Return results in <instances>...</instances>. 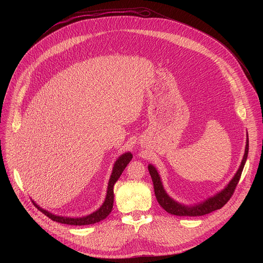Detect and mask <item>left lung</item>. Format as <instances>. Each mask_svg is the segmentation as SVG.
Here are the masks:
<instances>
[{
	"instance_id": "1",
	"label": "left lung",
	"mask_w": 263,
	"mask_h": 263,
	"mask_svg": "<svg viewBox=\"0 0 263 263\" xmlns=\"http://www.w3.org/2000/svg\"><path fill=\"white\" fill-rule=\"evenodd\" d=\"M248 153H249V139H247L246 151H245V155H243L241 164H240L237 173L235 174L234 178L230 181V183L228 184L226 189L222 190L220 193L216 194L214 197L207 199L203 203H200V204H197L194 206L181 205L180 203H177L172 198H170L163 189L160 177H159L156 168L153 165L149 164L147 168H148V173H149V175H151V178H152V181L154 184L155 197H156L159 205L166 212L174 214V215H178V216H201V215L208 214L214 210L220 209L222 206L227 204V202L231 199V197L233 196V194L235 192V189L239 182L245 163L248 158Z\"/></svg>"
}]
</instances>
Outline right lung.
Listing matches in <instances>:
<instances>
[{
    "label": "right lung",
    "mask_w": 263,
    "mask_h": 263,
    "mask_svg": "<svg viewBox=\"0 0 263 263\" xmlns=\"http://www.w3.org/2000/svg\"><path fill=\"white\" fill-rule=\"evenodd\" d=\"M133 156L131 153H125L123 154L115 163L114 166V171H112L111 177L109 179V183H108V189H107V195H106V199L105 202L103 203V205L93 213L87 215V216H83V217H77V218H71V217H63V216H58V215H54L50 212H48L47 210H44L43 208H41L40 206H37L34 202L33 204L35 205V207H37L40 211H42L45 215H47L49 218H51L54 221L60 222V223H66V224H71V226H86V224H91V223H96L99 222L101 220H103L104 218H106L109 213L112 210V207H114V201H115V195H114V186L116 184V182L119 180L120 176L122 175V173L124 172L125 167L128 165V163L132 160Z\"/></svg>",
    "instance_id": "add662e5"
}]
</instances>
